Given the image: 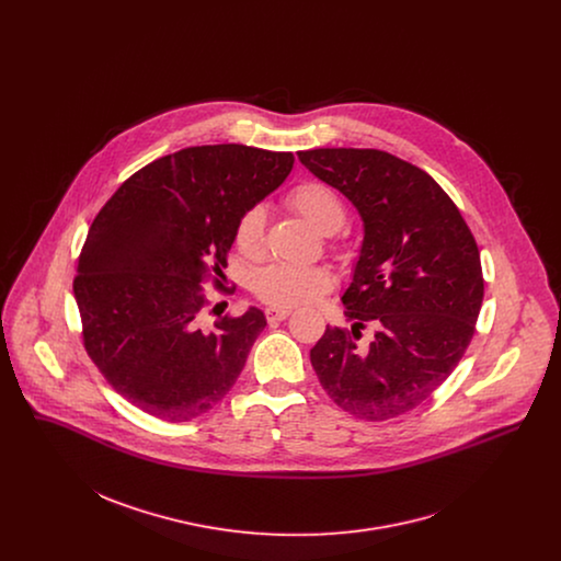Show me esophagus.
<instances>
[{
    "label": "esophagus",
    "mask_w": 561,
    "mask_h": 561,
    "mask_svg": "<svg viewBox=\"0 0 561 561\" xmlns=\"http://www.w3.org/2000/svg\"><path fill=\"white\" fill-rule=\"evenodd\" d=\"M265 316H267L268 323H277V321H284L288 316H290V309H267L265 311Z\"/></svg>",
    "instance_id": "34e87169"
}]
</instances>
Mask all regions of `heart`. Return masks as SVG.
<instances>
[{"mask_svg": "<svg viewBox=\"0 0 561 561\" xmlns=\"http://www.w3.org/2000/svg\"><path fill=\"white\" fill-rule=\"evenodd\" d=\"M286 202L305 216L321 233H336L347 222V208L341 195L320 181H305L290 188ZM236 245L243 256L259 259L265 252V210L252 206L236 225ZM252 290L273 309H293L318 302L332 290V275L323 267L293 263H271L252 279Z\"/></svg>", "mask_w": 561, "mask_h": 561, "instance_id": "obj_1", "label": "heart"}]
</instances>
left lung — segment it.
<instances>
[{
    "mask_svg": "<svg viewBox=\"0 0 561 561\" xmlns=\"http://www.w3.org/2000/svg\"><path fill=\"white\" fill-rule=\"evenodd\" d=\"M298 160L339 188L364 220V243L343 294L351 330L311 348L321 387L362 421L401 416L453 374L476 334L483 300L480 250L448 193L425 170L378 149H311ZM366 322L377 328L358 347Z\"/></svg>",
    "mask_w": 561,
    "mask_h": 561,
    "instance_id": "left-lung-1",
    "label": "left lung"
}]
</instances>
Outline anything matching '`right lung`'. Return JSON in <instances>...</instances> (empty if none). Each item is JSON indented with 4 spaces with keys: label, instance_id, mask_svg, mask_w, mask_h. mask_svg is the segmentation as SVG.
Segmentation results:
<instances>
[{
    "label": "right lung",
    "instance_id": "1",
    "mask_svg": "<svg viewBox=\"0 0 561 561\" xmlns=\"http://www.w3.org/2000/svg\"><path fill=\"white\" fill-rule=\"evenodd\" d=\"M293 163L245 145L187 147L134 172L96 214L73 279L83 347L142 412L185 423L236 385L267 320L250 307L210 328L204 284L222 288L241 214Z\"/></svg>",
    "mask_w": 561,
    "mask_h": 561
}]
</instances>
